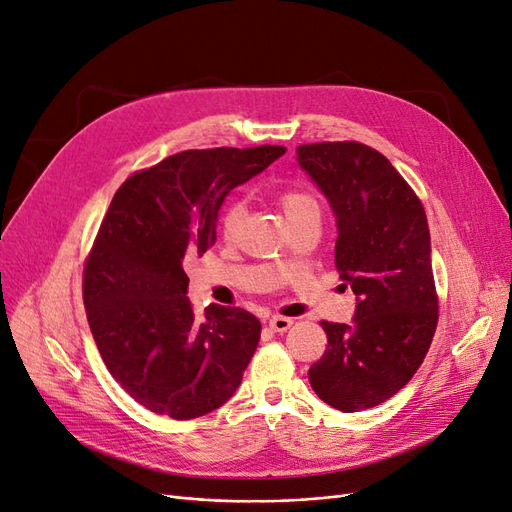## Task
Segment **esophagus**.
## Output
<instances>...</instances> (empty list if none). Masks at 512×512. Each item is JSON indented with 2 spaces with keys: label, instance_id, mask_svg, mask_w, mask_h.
<instances>
[{
  "label": "esophagus",
  "instance_id": "1",
  "mask_svg": "<svg viewBox=\"0 0 512 512\" xmlns=\"http://www.w3.org/2000/svg\"><path fill=\"white\" fill-rule=\"evenodd\" d=\"M269 327H271L275 333H286V331L292 327V318L273 316V318L269 320Z\"/></svg>",
  "mask_w": 512,
  "mask_h": 512
}]
</instances>
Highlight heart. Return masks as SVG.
<instances>
[{"mask_svg": "<svg viewBox=\"0 0 512 512\" xmlns=\"http://www.w3.org/2000/svg\"><path fill=\"white\" fill-rule=\"evenodd\" d=\"M277 203H280L288 222L292 218H297V215H301L303 211L318 207L316 198L312 194L303 192V190H284V192H280V196H277ZM243 218H245L243 200H239V198L230 200V203L224 207V211L220 215V235L226 241H235L239 237Z\"/></svg>", "mask_w": 512, "mask_h": 512, "instance_id": "heart-1", "label": "heart"}]
</instances>
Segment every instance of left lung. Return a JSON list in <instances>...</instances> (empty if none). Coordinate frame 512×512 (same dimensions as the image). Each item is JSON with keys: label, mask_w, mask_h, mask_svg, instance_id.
<instances>
[{"label": "left lung", "mask_w": 512, "mask_h": 512, "mask_svg": "<svg viewBox=\"0 0 512 512\" xmlns=\"http://www.w3.org/2000/svg\"><path fill=\"white\" fill-rule=\"evenodd\" d=\"M297 160L337 215L335 269L359 297L352 324L320 322L327 350L309 384L342 412L374 408L412 380L438 327L427 215L395 166L363 143L299 145Z\"/></svg>", "instance_id": "8db88e82"}]
</instances>
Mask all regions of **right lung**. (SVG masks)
<instances>
[{
    "mask_svg": "<svg viewBox=\"0 0 512 512\" xmlns=\"http://www.w3.org/2000/svg\"><path fill=\"white\" fill-rule=\"evenodd\" d=\"M284 153L280 145L188 149L136 170L115 192L85 258L83 301L106 369L143 408L190 421L241 384L260 320L222 305L198 318L183 267L218 239L224 196Z\"/></svg>",
    "mask_w": 512,
    "mask_h": 512,
    "instance_id": "obj_1",
    "label": "right lung"
}]
</instances>
